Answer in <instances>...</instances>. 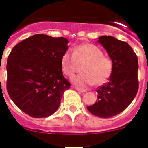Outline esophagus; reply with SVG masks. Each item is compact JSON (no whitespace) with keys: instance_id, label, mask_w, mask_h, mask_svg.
<instances>
[{"instance_id":"34e87169","label":"esophagus","mask_w":148,"mask_h":148,"mask_svg":"<svg viewBox=\"0 0 148 148\" xmlns=\"http://www.w3.org/2000/svg\"><path fill=\"white\" fill-rule=\"evenodd\" d=\"M75 90H78V91H79V92H86V90H84V89L79 88V87H75Z\"/></svg>"}]
</instances>
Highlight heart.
<instances>
[{
    "label": "heart",
    "instance_id": "obj_1",
    "mask_svg": "<svg viewBox=\"0 0 148 148\" xmlns=\"http://www.w3.org/2000/svg\"><path fill=\"white\" fill-rule=\"evenodd\" d=\"M76 61H85L82 71L84 73L74 75L71 81L75 85L86 87L95 84L101 85L110 77L113 62L104 56L102 50L92 44H82L75 47L73 53L66 51L61 58V67L64 74L71 76L75 71Z\"/></svg>",
    "mask_w": 148,
    "mask_h": 148
}]
</instances>
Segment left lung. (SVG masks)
Returning a JSON list of instances; mask_svg holds the SVG:
<instances>
[{"instance_id": "obj_1", "label": "left lung", "mask_w": 148, "mask_h": 148, "mask_svg": "<svg viewBox=\"0 0 148 148\" xmlns=\"http://www.w3.org/2000/svg\"><path fill=\"white\" fill-rule=\"evenodd\" d=\"M98 42L107 50L113 62L109 80L96 90L98 101L87 107L92 115L110 118L125 110L138 90V58L127 42L112 36H101Z\"/></svg>"}]
</instances>
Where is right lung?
<instances>
[{
  "instance_id": "obj_1",
  "label": "right lung",
  "mask_w": 148,
  "mask_h": 148,
  "mask_svg": "<svg viewBox=\"0 0 148 148\" xmlns=\"http://www.w3.org/2000/svg\"><path fill=\"white\" fill-rule=\"evenodd\" d=\"M68 40L37 34L13 47L7 58L6 90L23 113L33 118L53 115L70 83L63 75L61 58Z\"/></svg>"
}]
</instances>
